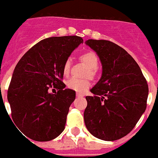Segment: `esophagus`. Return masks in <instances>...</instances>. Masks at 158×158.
I'll return each mask as SVG.
<instances>
[{"label": "esophagus", "mask_w": 158, "mask_h": 158, "mask_svg": "<svg viewBox=\"0 0 158 158\" xmlns=\"http://www.w3.org/2000/svg\"><path fill=\"white\" fill-rule=\"evenodd\" d=\"M84 96V94H80V93H77V97H78V98H79V97H83Z\"/></svg>", "instance_id": "esophagus-1"}]
</instances>
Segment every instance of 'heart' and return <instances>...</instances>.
I'll use <instances>...</instances> for the list:
<instances>
[{"label": "heart", "mask_w": 158, "mask_h": 158, "mask_svg": "<svg viewBox=\"0 0 158 158\" xmlns=\"http://www.w3.org/2000/svg\"><path fill=\"white\" fill-rule=\"evenodd\" d=\"M81 60L86 64L87 67L89 68V71H87L86 76H89L90 77H93L95 75V70L98 64H99V60L98 58L93 52H85L81 55L80 57ZM70 69H71V60L70 59H67L65 63L64 64L63 67V73L64 76H69L70 73ZM67 87L69 89L74 90V91L80 92L83 93L85 92L90 85L89 79L85 78V79H77V78H71L69 79L66 83Z\"/></svg>", "instance_id": "1"}]
</instances>
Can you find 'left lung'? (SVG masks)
Here are the masks:
<instances>
[{
  "instance_id": "8db88e82",
  "label": "left lung",
  "mask_w": 158,
  "mask_h": 158,
  "mask_svg": "<svg viewBox=\"0 0 158 158\" xmlns=\"http://www.w3.org/2000/svg\"><path fill=\"white\" fill-rule=\"evenodd\" d=\"M97 53L102 77L86 96L84 120L94 137L114 141L135 127L147 107L148 85L140 68L126 50L106 40L85 41Z\"/></svg>"
}]
</instances>
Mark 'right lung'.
I'll use <instances>...</instances> for the list:
<instances>
[{
    "label": "right lung",
    "mask_w": 158,
    "mask_h": 158,
    "mask_svg": "<svg viewBox=\"0 0 158 158\" xmlns=\"http://www.w3.org/2000/svg\"><path fill=\"white\" fill-rule=\"evenodd\" d=\"M81 43L83 39L77 36L45 38L15 67L7 92L11 117L19 131L32 140H52L65 128L76 92L65 89L63 67ZM50 88L57 93L51 94Z\"/></svg>",
    "instance_id": "obj_1"
}]
</instances>
